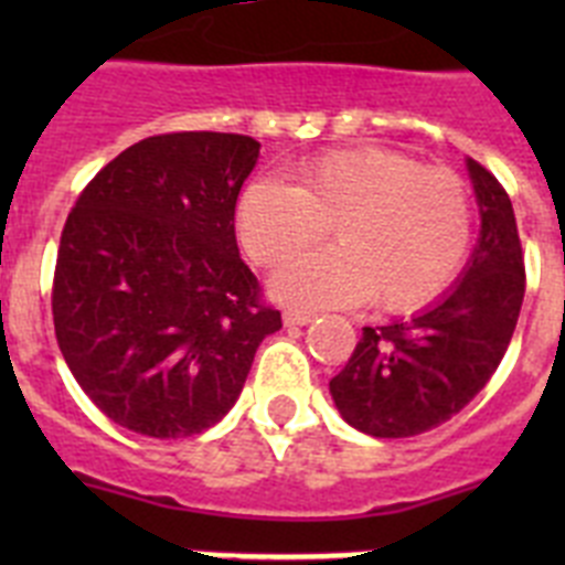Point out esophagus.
<instances>
[{
    "mask_svg": "<svg viewBox=\"0 0 565 565\" xmlns=\"http://www.w3.org/2000/svg\"><path fill=\"white\" fill-rule=\"evenodd\" d=\"M313 317H317V311H308V308H286L282 311L286 326H308Z\"/></svg>",
    "mask_w": 565,
    "mask_h": 565,
    "instance_id": "esophagus-1",
    "label": "esophagus"
}]
</instances>
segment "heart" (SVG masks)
<instances>
[{"label": "heart", "instance_id": "heart-1", "mask_svg": "<svg viewBox=\"0 0 565 565\" xmlns=\"http://www.w3.org/2000/svg\"><path fill=\"white\" fill-rule=\"evenodd\" d=\"M331 226L339 246L282 268L279 297L308 306L373 297L382 311H422L467 259L472 198L450 169L379 147L333 149L302 163L294 183L257 178L239 194V239L259 266L297 257Z\"/></svg>", "mask_w": 565, "mask_h": 565}]
</instances>
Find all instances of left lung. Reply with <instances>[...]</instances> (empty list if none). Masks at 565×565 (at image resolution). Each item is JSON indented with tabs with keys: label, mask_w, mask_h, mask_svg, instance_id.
Here are the masks:
<instances>
[{
	"label": "left lung",
	"mask_w": 565,
	"mask_h": 565,
	"mask_svg": "<svg viewBox=\"0 0 565 565\" xmlns=\"http://www.w3.org/2000/svg\"><path fill=\"white\" fill-rule=\"evenodd\" d=\"M481 239L463 279L413 322L362 328L331 396L351 427L411 438L450 422L498 371L526 291L515 212L498 178L469 158Z\"/></svg>",
	"instance_id": "obj_1"
}]
</instances>
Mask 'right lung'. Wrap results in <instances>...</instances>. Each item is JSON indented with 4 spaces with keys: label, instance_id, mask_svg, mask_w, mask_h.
Segmentation results:
<instances>
[{
    "label": "right lung",
    "instance_id": "add662e5",
    "mask_svg": "<svg viewBox=\"0 0 565 565\" xmlns=\"http://www.w3.org/2000/svg\"><path fill=\"white\" fill-rule=\"evenodd\" d=\"M259 143L163 132L82 189L53 274V326L82 391L127 430L186 438L237 402L282 317L243 263L234 206Z\"/></svg>",
    "mask_w": 565,
    "mask_h": 565
}]
</instances>
